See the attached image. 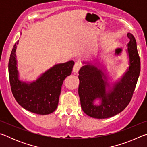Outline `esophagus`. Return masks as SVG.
Returning <instances> with one entry per match:
<instances>
[{
	"label": "esophagus",
	"instance_id": "1",
	"mask_svg": "<svg viewBox=\"0 0 147 147\" xmlns=\"http://www.w3.org/2000/svg\"><path fill=\"white\" fill-rule=\"evenodd\" d=\"M81 68V64L80 63H79V62H76L75 64H74V65L73 67V71L74 73H78L80 69Z\"/></svg>",
	"mask_w": 147,
	"mask_h": 147
}]
</instances>
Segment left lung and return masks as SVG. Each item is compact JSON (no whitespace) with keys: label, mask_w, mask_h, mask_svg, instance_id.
I'll use <instances>...</instances> for the list:
<instances>
[{"label":"left lung","mask_w":147,"mask_h":147,"mask_svg":"<svg viewBox=\"0 0 147 147\" xmlns=\"http://www.w3.org/2000/svg\"><path fill=\"white\" fill-rule=\"evenodd\" d=\"M127 36L130 39L127 45L129 67L112 87L109 85L105 73L96 62L84 61L86 65L80 69L78 94L81 108L89 117H111L123 111L131 100L140 74L141 63L135 38L130 33H128ZM96 99L101 100L99 105L94 104Z\"/></svg>","instance_id":"obj_1"}]
</instances>
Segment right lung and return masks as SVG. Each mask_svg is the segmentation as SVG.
<instances>
[{"label":"right lung","instance_id":"right-lung-1","mask_svg":"<svg viewBox=\"0 0 147 147\" xmlns=\"http://www.w3.org/2000/svg\"><path fill=\"white\" fill-rule=\"evenodd\" d=\"M15 43L9 57L8 73L12 94L19 105L32 113L47 115L58 107L63 80L71 75L74 62L71 60L56 64L45 72L36 81L26 82L20 80L17 70Z\"/></svg>","mask_w":147,"mask_h":147}]
</instances>
